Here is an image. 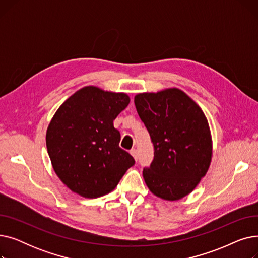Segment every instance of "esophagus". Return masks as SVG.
<instances>
[{
	"instance_id": "esophagus-1",
	"label": "esophagus",
	"mask_w": 258,
	"mask_h": 258,
	"mask_svg": "<svg viewBox=\"0 0 258 258\" xmlns=\"http://www.w3.org/2000/svg\"><path fill=\"white\" fill-rule=\"evenodd\" d=\"M130 154L134 157V159H135V160H137V159H138V152H137L136 148H132V150L130 151Z\"/></svg>"
}]
</instances>
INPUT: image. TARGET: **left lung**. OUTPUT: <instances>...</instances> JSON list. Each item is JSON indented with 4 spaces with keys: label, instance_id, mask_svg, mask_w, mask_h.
I'll return each instance as SVG.
<instances>
[{
    "label": "left lung",
    "instance_id": "1",
    "mask_svg": "<svg viewBox=\"0 0 258 258\" xmlns=\"http://www.w3.org/2000/svg\"><path fill=\"white\" fill-rule=\"evenodd\" d=\"M134 101L155 150L143 179L158 198L178 201L194 190L210 166L212 139L207 118L177 88L140 93Z\"/></svg>",
    "mask_w": 258,
    "mask_h": 258
}]
</instances>
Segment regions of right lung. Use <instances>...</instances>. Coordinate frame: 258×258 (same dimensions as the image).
I'll return each mask as SVG.
<instances>
[{"mask_svg": "<svg viewBox=\"0 0 258 258\" xmlns=\"http://www.w3.org/2000/svg\"><path fill=\"white\" fill-rule=\"evenodd\" d=\"M130 103L125 93L85 87L54 114L46 144L54 171L71 190L95 199L113 191L134 158L119 146L113 121Z\"/></svg>", "mask_w": 258, "mask_h": 258, "instance_id": "right-lung-1", "label": "right lung"}]
</instances>
